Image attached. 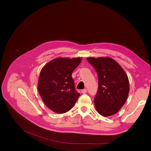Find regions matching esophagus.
<instances>
[{"instance_id":"obj_1","label":"esophagus","mask_w":151,"mask_h":151,"mask_svg":"<svg viewBox=\"0 0 151 151\" xmlns=\"http://www.w3.org/2000/svg\"><path fill=\"white\" fill-rule=\"evenodd\" d=\"M81 92H82V93H87V89H83V90L81 91Z\"/></svg>"}]
</instances>
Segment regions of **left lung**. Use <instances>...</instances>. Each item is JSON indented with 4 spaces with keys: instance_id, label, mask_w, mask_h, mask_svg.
<instances>
[{
    "instance_id": "left-lung-1",
    "label": "left lung",
    "mask_w": 151,
    "mask_h": 151,
    "mask_svg": "<svg viewBox=\"0 0 151 151\" xmlns=\"http://www.w3.org/2000/svg\"><path fill=\"white\" fill-rule=\"evenodd\" d=\"M87 60L98 75L95 106L101 116H112L120 110L127 99L130 89L128 76L121 66L110 58H88Z\"/></svg>"
}]
</instances>
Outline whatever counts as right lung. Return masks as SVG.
<instances>
[{
	"label": "right lung",
	"mask_w": 151,
	"mask_h": 151,
	"mask_svg": "<svg viewBox=\"0 0 151 151\" xmlns=\"http://www.w3.org/2000/svg\"><path fill=\"white\" fill-rule=\"evenodd\" d=\"M81 62L80 58H59L42 68L38 90L45 104L52 111L60 114L68 111L80 97L71 75Z\"/></svg>",
	"instance_id": "right-lung-1"
}]
</instances>
